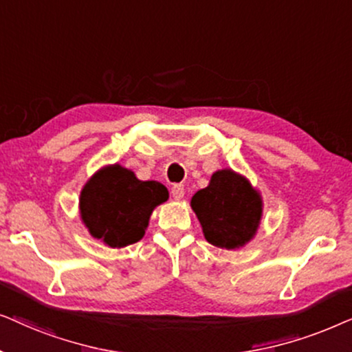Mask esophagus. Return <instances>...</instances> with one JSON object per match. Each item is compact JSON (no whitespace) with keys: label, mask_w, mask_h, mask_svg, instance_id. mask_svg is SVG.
<instances>
[{"label":"esophagus","mask_w":352,"mask_h":352,"mask_svg":"<svg viewBox=\"0 0 352 352\" xmlns=\"http://www.w3.org/2000/svg\"><path fill=\"white\" fill-rule=\"evenodd\" d=\"M170 195L175 201H180L185 196V186L184 185H173L170 190Z\"/></svg>","instance_id":"obj_1"}]
</instances>
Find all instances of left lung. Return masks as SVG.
<instances>
[{
  "instance_id": "1",
  "label": "left lung",
  "mask_w": 352,
  "mask_h": 352,
  "mask_svg": "<svg viewBox=\"0 0 352 352\" xmlns=\"http://www.w3.org/2000/svg\"><path fill=\"white\" fill-rule=\"evenodd\" d=\"M204 238L222 250H240L259 230L264 201L245 175L220 168L190 201Z\"/></svg>"
}]
</instances>
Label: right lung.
Returning <instances> with one entry per match:
<instances>
[{
    "label": "right lung",
    "instance_id": "add662e5",
    "mask_svg": "<svg viewBox=\"0 0 352 352\" xmlns=\"http://www.w3.org/2000/svg\"><path fill=\"white\" fill-rule=\"evenodd\" d=\"M168 191L156 180H138L133 170L109 164L93 173L78 198L82 223L109 248H125L144 236L149 217Z\"/></svg>",
    "mask_w": 352,
    "mask_h": 352
}]
</instances>
